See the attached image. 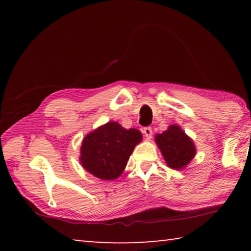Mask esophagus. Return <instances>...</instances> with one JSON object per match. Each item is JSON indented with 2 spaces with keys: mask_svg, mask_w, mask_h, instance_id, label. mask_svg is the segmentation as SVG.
Here are the masks:
<instances>
[{
  "mask_svg": "<svg viewBox=\"0 0 251 251\" xmlns=\"http://www.w3.org/2000/svg\"><path fill=\"white\" fill-rule=\"evenodd\" d=\"M143 133H144V135H145V137H146L147 139H151V136H152V129H151V127H145V128L143 129Z\"/></svg>",
  "mask_w": 251,
  "mask_h": 251,
  "instance_id": "1",
  "label": "esophagus"
}]
</instances>
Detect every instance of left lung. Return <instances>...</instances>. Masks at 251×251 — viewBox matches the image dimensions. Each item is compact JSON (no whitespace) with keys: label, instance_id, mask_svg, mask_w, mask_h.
<instances>
[{"label":"left lung","instance_id":"obj_1","mask_svg":"<svg viewBox=\"0 0 251 251\" xmlns=\"http://www.w3.org/2000/svg\"><path fill=\"white\" fill-rule=\"evenodd\" d=\"M155 142L169 167L182 169L196 155V147L178 125H171L161 134L155 136Z\"/></svg>","mask_w":251,"mask_h":251}]
</instances>
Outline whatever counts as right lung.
<instances>
[{
  "mask_svg": "<svg viewBox=\"0 0 251 251\" xmlns=\"http://www.w3.org/2000/svg\"><path fill=\"white\" fill-rule=\"evenodd\" d=\"M142 138L138 129H126L117 122H108L85 136L79 161L85 171L97 178L116 179L124 172L127 160Z\"/></svg>",
  "mask_w": 251,
  "mask_h": 251,
  "instance_id": "obj_1",
  "label": "right lung"
}]
</instances>
